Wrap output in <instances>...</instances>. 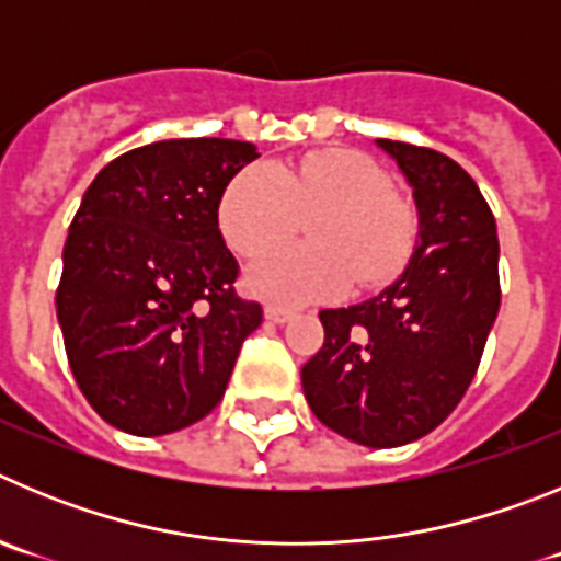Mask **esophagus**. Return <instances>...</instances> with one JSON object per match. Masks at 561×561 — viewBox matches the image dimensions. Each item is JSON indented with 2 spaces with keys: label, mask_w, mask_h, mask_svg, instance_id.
Listing matches in <instances>:
<instances>
[{
  "label": "esophagus",
  "mask_w": 561,
  "mask_h": 561,
  "mask_svg": "<svg viewBox=\"0 0 561 561\" xmlns=\"http://www.w3.org/2000/svg\"><path fill=\"white\" fill-rule=\"evenodd\" d=\"M264 314L266 320H272V323H286V320L295 317V309H286V306H277V304H266Z\"/></svg>",
  "instance_id": "1"
}]
</instances>
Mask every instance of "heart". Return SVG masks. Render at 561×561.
I'll use <instances>...</instances> for the list:
<instances>
[{
    "label": "heart",
    "mask_w": 561,
    "mask_h": 561,
    "mask_svg": "<svg viewBox=\"0 0 561 561\" xmlns=\"http://www.w3.org/2000/svg\"><path fill=\"white\" fill-rule=\"evenodd\" d=\"M314 247L270 255L250 272V286L275 300L304 304L340 295L354 277L381 284L408 264L415 213L390 193L388 173L368 153L325 148L284 165H247L219 202V227L241 257L284 244L300 219Z\"/></svg>",
    "instance_id": "1"
}]
</instances>
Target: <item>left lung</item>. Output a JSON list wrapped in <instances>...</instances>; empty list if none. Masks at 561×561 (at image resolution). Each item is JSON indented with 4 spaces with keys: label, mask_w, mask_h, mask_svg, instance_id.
Segmentation results:
<instances>
[{
    "label": "left lung",
    "mask_w": 561,
    "mask_h": 561,
    "mask_svg": "<svg viewBox=\"0 0 561 561\" xmlns=\"http://www.w3.org/2000/svg\"><path fill=\"white\" fill-rule=\"evenodd\" d=\"M413 185L419 244L374 300L323 309L325 340L304 365L314 415L365 447H401L447 419L474 379L500 309L497 225L447 153L379 140Z\"/></svg>",
    "instance_id": "8db88e82"
}]
</instances>
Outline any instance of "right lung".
Masks as SVG:
<instances>
[{"instance_id": "right-lung-1", "label": "right lung", "mask_w": 561, "mask_h": 561, "mask_svg": "<svg viewBox=\"0 0 561 561\" xmlns=\"http://www.w3.org/2000/svg\"><path fill=\"white\" fill-rule=\"evenodd\" d=\"M255 157L252 142L221 137L151 142L83 193L56 309L78 388L112 427L176 433L225 396L264 309L236 291L219 202Z\"/></svg>"}]
</instances>
